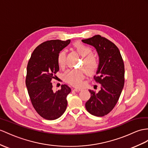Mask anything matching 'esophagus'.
<instances>
[{
	"instance_id": "obj_1",
	"label": "esophagus",
	"mask_w": 148,
	"mask_h": 148,
	"mask_svg": "<svg viewBox=\"0 0 148 148\" xmlns=\"http://www.w3.org/2000/svg\"><path fill=\"white\" fill-rule=\"evenodd\" d=\"M82 90V88H74V91H75V92H78V91Z\"/></svg>"
}]
</instances>
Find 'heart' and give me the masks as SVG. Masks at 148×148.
<instances>
[{
    "instance_id": "heart-1",
    "label": "heart",
    "mask_w": 148,
    "mask_h": 148,
    "mask_svg": "<svg viewBox=\"0 0 148 148\" xmlns=\"http://www.w3.org/2000/svg\"><path fill=\"white\" fill-rule=\"evenodd\" d=\"M73 46L76 51L83 58L82 66L88 75L95 73L98 70L99 62L97 58L92 54V49L80 41L73 42ZM57 62L60 68H64L66 64V53L61 51L57 56ZM85 77V72L80 69L68 70L63 75V80L71 85L80 86Z\"/></svg>"
}]
</instances>
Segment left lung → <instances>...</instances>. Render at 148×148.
Returning <instances> with one entry per match:
<instances>
[{
    "instance_id": "left-lung-1",
    "label": "left lung",
    "mask_w": 148,
    "mask_h": 148,
    "mask_svg": "<svg viewBox=\"0 0 148 148\" xmlns=\"http://www.w3.org/2000/svg\"><path fill=\"white\" fill-rule=\"evenodd\" d=\"M82 42L94 47L99 57V66L94 79L101 84L100 90H89L91 96L85 103L90 114L102 117L114 109L124 85V64L116 45L106 38L95 35L82 39Z\"/></svg>"
}]
</instances>
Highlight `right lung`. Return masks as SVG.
Returning <instances> with one entry per match:
<instances>
[{"instance_id": "right-lung-1", "label": "right lung", "mask_w": 148, "mask_h": 148, "mask_svg": "<svg viewBox=\"0 0 148 148\" xmlns=\"http://www.w3.org/2000/svg\"><path fill=\"white\" fill-rule=\"evenodd\" d=\"M70 42V39H56L41 43L32 52L27 64L26 85L32 105L39 116L47 120L59 118L66 109V97L71 88L62 85L55 92L51 81L59 71L58 55Z\"/></svg>"}]
</instances>
